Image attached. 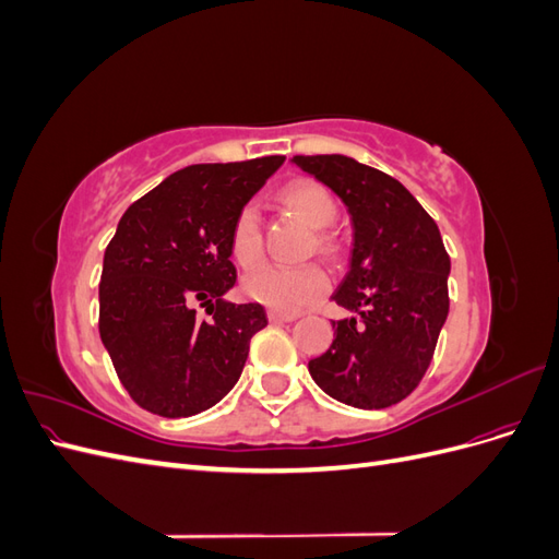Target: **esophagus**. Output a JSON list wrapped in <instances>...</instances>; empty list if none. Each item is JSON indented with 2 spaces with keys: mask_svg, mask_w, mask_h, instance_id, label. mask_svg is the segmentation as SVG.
Here are the masks:
<instances>
[{
  "mask_svg": "<svg viewBox=\"0 0 559 559\" xmlns=\"http://www.w3.org/2000/svg\"><path fill=\"white\" fill-rule=\"evenodd\" d=\"M298 314L296 312H280V310H270L267 319L270 321H294Z\"/></svg>",
  "mask_w": 559,
  "mask_h": 559,
  "instance_id": "esophagus-1",
  "label": "esophagus"
}]
</instances>
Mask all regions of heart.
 <instances>
[{"mask_svg":"<svg viewBox=\"0 0 559 559\" xmlns=\"http://www.w3.org/2000/svg\"><path fill=\"white\" fill-rule=\"evenodd\" d=\"M282 205L302 218L310 228H326L335 222L337 205L335 198L324 186L312 179H296L286 183L280 193ZM314 245L321 251L333 249V238L326 230L314 233ZM230 251L233 259L245 267L257 265L263 257V230L261 214L253 205H245L233 218L230 226ZM245 294L263 302V306L280 312H298L329 289V275L319 263L300 265H275L267 263L245 277Z\"/></svg>","mask_w":559,"mask_h":559,"instance_id":"heart-1","label":"heart"}]
</instances>
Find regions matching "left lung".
Here are the masks:
<instances>
[{"mask_svg": "<svg viewBox=\"0 0 559 559\" xmlns=\"http://www.w3.org/2000/svg\"><path fill=\"white\" fill-rule=\"evenodd\" d=\"M345 202L354 226L349 273L333 300L331 347L308 364L335 401L389 408L425 378L450 310V257L441 230L401 181L347 156H294Z\"/></svg>", "mask_w": 559, "mask_h": 559, "instance_id": "left-lung-1", "label": "left lung"}]
</instances>
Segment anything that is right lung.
I'll list each match as a JSON object with an SVG mask.
<instances>
[{"instance_id": "obj_1", "label": "right lung", "mask_w": 559, "mask_h": 559, "mask_svg": "<svg viewBox=\"0 0 559 559\" xmlns=\"http://www.w3.org/2000/svg\"><path fill=\"white\" fill-rule=\"evenodd\" d=\"M282 163L265 156L183 167L118 222L99 282V337L140 408L191 417L240 380L251 335L267 317L259 302L224 300L238 280L230 226ZM198 307L213 319L200 322Z\"/></svg>"}]
</instances>
